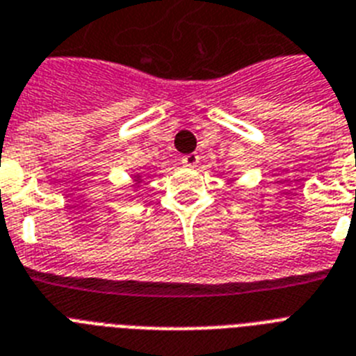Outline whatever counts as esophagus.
Returning a JSON list of instances; mask_svg holds the SVG:
<instances>
[{"instance_id": "esophagus-1", "label": "esophagus", "mask_w": 356, "mask_h": 356, "mask_svg": "<svg viewBox=\"0 0 356 356\" xmlns=\"http://www.w3.org/2000/svg\"><path fill=\"white\" fill-rule=\"evenodd\" d=\"M181 163H183L184 166H195V164L199 163V155L197 153H188V155H183Z\"/></svg>"}]
</instances>
